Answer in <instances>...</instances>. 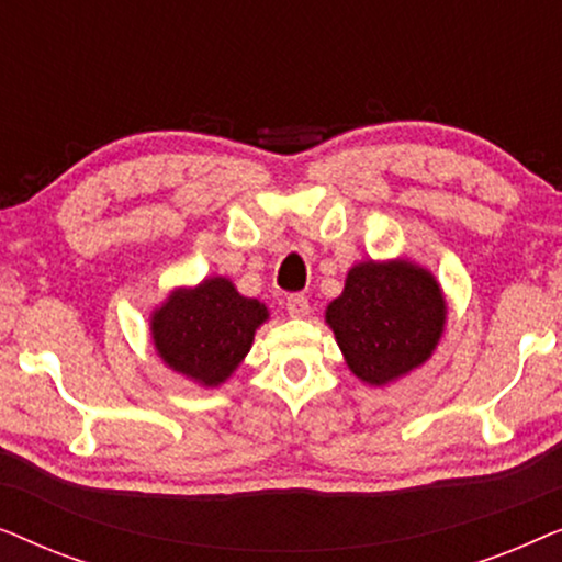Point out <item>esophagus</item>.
Wrapping results in <instances>:
<instances>
[{
  "mask_svg": "<svg viewBox=\"0 0 562 562\" xmlns=\"http://www.w3.org/2000/svg\"><path fill=\"white\" fill-rule=\"evenodd\" d=\"M286 312L291 314V317L302 319L310 314V299H306L304 294H291L286 296Z\"/></svg>",
  "mask_w": 562,
  "mask_h": 562,
  "instance_id": "esophagus-1",
  "label": "esophagus"
}]
</instances>
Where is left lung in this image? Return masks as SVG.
I'll use <instances>...</instances> for the list:
<instances>
[{
  "label": "left lung",
  "instance_id": "8db88e82",
  "mask_svg": "<svg viewBox=\"0 0 562 562\" xmlns=\"http://www.w3.org/2000/svg\"><path fill=\"white\" fill-rule=\"evenodd\" d=\"M445 317L440 283L406 258L352 266L342 294L325 312L345 363L368 386H386L425 366Z\"/></svg>",
  "mask_w": 562,
  "mask_h": 562
}]
</instances>
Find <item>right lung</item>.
<instances>
[{
  "label": "right lung",
  "instance_id": "obj_1",
  "mask_svg": "<svg viewBox=\"0 0 562 562\" xmlns=\"http://www.w3.org/2000/svg\"><path fill=\"white\" fill-rule=\"evenodd\" d=\"M266 319V304L212 276L194 289H173L150 314V337L171 371L212 389L235 373Z\"/></svg>",
  "mask_w": 562,
  "mask_h": 562
}]
</instances>
